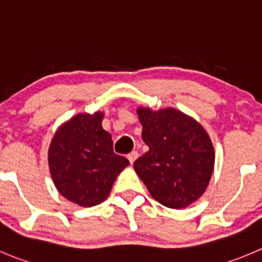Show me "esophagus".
<instances>
[{
    "instance_id": "34e87169",
    "label": "esophagus",
    "mask_w": 262,
    "mask_h": 262,
    "mask_svg": "<svg viewBox=\"0 0 262 262\" xmlns=\"http://www.w3.org/2000/svg\"><path fill=\"white\" fill-rule=\"evenodd\" d=\"M138 157H139V153H138V151H131V153H129L128 156H127V158H128L129 163L133 164L134 162H135L136 159H138Z\"/></svg>"
}]
</instances>
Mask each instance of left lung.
Masks as SVG:
<instances>
[{"label": "left lung", "instance_id": "1", "mask_svg": "<svg viewBox=\"0 0 262 262\" xmlns=\"http://www.w3.org/2000/svg\"><path fill=\"white\" fill-rule=\"evenodd\" d=\"M143 140L149 150L134 163L156 201L185 208L207 189L215 164L212 141L191 117L173 108H138Z\"/></svg>", "mask_w": 262, "mask_h": 262}]
</instances>
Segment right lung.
Wrapping results in <instances>:
<instances>
[{
  "label": "right lung",
  "instance_id": "obj_1",
  "mask_svg": "<svg viewBox=\"0 0 262 262\" xmlns=\"http://www.w3.org/2000/svg\"><path fill=\"white\" fill-rule=\"evenodd\" d=\"M104 114L79 113L61 124L49 148V167L59 193L81 207L108 198L117 176L129 164L113 151V140L101 127Z\"/></svg>",
  "mask_w": 262,
  "mask_h": 262
}]
</instances>
